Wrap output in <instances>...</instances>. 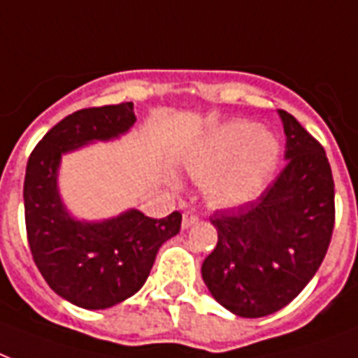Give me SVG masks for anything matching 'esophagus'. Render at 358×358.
Returning a JSON list of instances; mask_svg holds the SVG:
<instances>
[{"instance_id":"esophagus-1","label":"esophagus","mask_w":358,"mask_h":358,"mask_svg":"<svg viewBox=\"0 0 358 358\" xmlns=\"http://www.w3.org/2000/svg\"><path fill=\"white\" fill-rule=\"evenodd\" d=\"M199 222V215L193 214V212H184L182 215V227L184 229H189L191 225H195Z\"/></svg>"}]
</instances>
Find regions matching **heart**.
<instances>
[{"instance_id": "b5f03b06", "label": "heart", "mask_w": 358, "mask_h": 358, "mask_svg": "<svg viewBox=\"0 0 358 358\" xmlns=\"http://www.w3.org/2000/svg\"><path fill=\"white\" fill-rule=\"evenodd\" d=\"M278 141L252 122H229L206 136L187 159L195 178H208L206 193L220 206H238L261 193L276 165Z\"/></svg>"}]
</instances>
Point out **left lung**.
<instances>
[{
	"instance_id": "left-lung-1",
	"label": "left lung",
	"mask_w": 358,
	"mask_h": 358,
	"mask_svg": "<svg viewBox=\"0 0 358 358\" xmlns=\"http://www.w3.org/2000/svg\"><path fill=\"white\" fill-rule=\"evenodd\" d=\"M287 165L255 201L210 222L217 231L203 280L240 317L282 310L323 263L334 231V180L323 146L285 110Z\"/></svg>"
}]
</instances>
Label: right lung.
<instances>
[{
    "label": "right lung",
    "mask_w": 358,
    "mask_h": 358,
    "mask_svg": "<svg viewBox=\"0 0 358 358\" xmlns=\"http://www.w3.org/2000/svg\"><path fill=\"white\" fill-rule=\"evenodd\" d=\"M135 122L133 103L82 108L54 125L27 159L24 214L34 261L54 293L86 310H105L133 296L150 276L161 244L182 225L180 212L154 220L138 210L80 222L62 203V154L116 138Z\"/></svg>",
    "instance_id": "1"
}]
</instances>
